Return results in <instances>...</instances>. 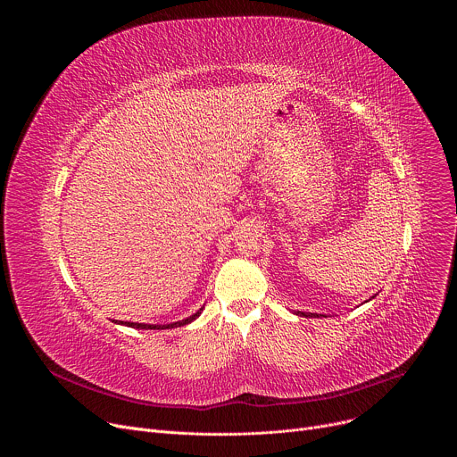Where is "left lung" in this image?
<instances>
[{
  "mask_svg": "<svg viewBox=\"0 0 457 457\" xmlns=\"http://www.w3.org/2000/svg\"><path fill=\"white\" fill-rule=\"evenodd\" d=\"M298 314H302V316H318V314H312V312H307V314L305 312H298Z\"/></svg>",
  "mask_w": 457,
  "mask_h": 457,
  "instance_id": "1",
  "label": "left lung"
}]
</instances>
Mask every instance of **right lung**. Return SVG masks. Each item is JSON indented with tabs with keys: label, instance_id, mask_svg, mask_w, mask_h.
<instances>
[{
	"label": "right lung",
	"instance_id": "obj_1",
	"mask_svg": "<svg viewBox=\"0 0 457 457\" xmlns=\"http://www.w3.org/2000/svg\"><path fill=\"white\" fill-rule=\"evenodd\" d=\"M201 311H197V312L191 314L189 318H186L182 321H175V323H170V325H148V323H136V321H124V325H128V328H136V329H171V328H180V325H186V323L193 321L195 318L201 314Z\"/></svg>",
	"mask_w": 457,
	"mask_h": 457
}]
</instances>
